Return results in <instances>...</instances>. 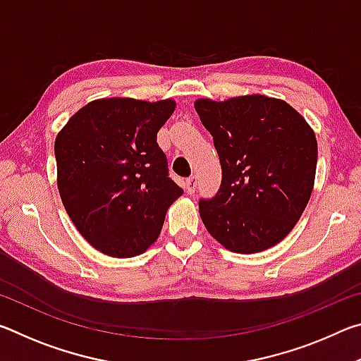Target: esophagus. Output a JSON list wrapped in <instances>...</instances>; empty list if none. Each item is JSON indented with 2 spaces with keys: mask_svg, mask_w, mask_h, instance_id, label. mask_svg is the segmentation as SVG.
I'll use <instances>...</instances> for the list:
<instances>
[{
  "mask_svg": "<svg viewBox=\"0 0 361 361\" xmlns=\"http://www.w3.org/2000/svg\"><path fill=\"white\" fill-rule=\"evenodd\" d=\"M185 185H186V191L188 192H194L195 191V186H197V176L191 175V176H189V178H186Z\"/></svg>",
  "mask_w": 361,
  "mask_h": 361,
  "instance_id": "34e87169",
  "label": "esophagus"
}]
</instances>
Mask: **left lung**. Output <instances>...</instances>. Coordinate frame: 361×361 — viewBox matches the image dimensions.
<instances>
[{"mask_svg":"<svg viewBox=\"0 0 361 361\" xmlns=\"http://www.w3.org/2000/svg\"><path fill=\"white\" fill-rule=\"evenodd\" d=\"M200 121L213 137L221 188L199 213L224 248L258 253L277 245L299 221L314 189L317 138L288 103L266 95L199 99Z\"/></svg>","mask_w":361,"mask_h":361,"instance_id":"left-lung-1","label":"left lung"}]
</instances>
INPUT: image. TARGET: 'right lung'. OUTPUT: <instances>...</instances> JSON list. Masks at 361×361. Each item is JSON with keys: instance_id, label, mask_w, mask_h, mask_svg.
Wrapping results in <instances>:
<instances>
[{"instance_id": "obj_1", "label": "right lung", "mask_w": 361, "mask_h": 361, "mask_svg": "<svg viewBox=\"0 0 361 361\" xmlns=\"http://www.w3.org/2000/svg\"><path fill=\"white\" fill-rule=\"evenodd\" d=\"M175 106L172 99H99L59 132L60 197L73 224L99 252L113 258L146 252L183 194L157 145V132Z\"/></svg>"}]
</instances>
